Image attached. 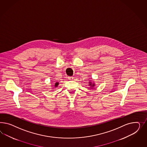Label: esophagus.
Returning <instances> with one entry per match:
<instances>
[{
  "label": "esophagus",
  "instance_id": "1",
  "mask_svg": "<svg viewBox=\"0 0 147 147\" xmlns=\"http://www.w3.org/2000/svg\"><path fill=\"white\" fill-rule=\"evenodd\" d=\"M69 78V80H73V79H74V78H73V76H71V77H69V78Z\"/></svg>",
  "mask_w": 147,
  "mask_h": 147
}]
</instances>
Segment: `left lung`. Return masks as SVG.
Here are the masks:
<instances>
[{
  "mask_svg": "<svg viewBox=\"0 0 147 147\" xmlns=\"http://www.w3.org/2000/svg\"><path fill=\"white\" fill-rule=\"evenodd\" d=\"M89 84H90V85H91V82H89ZM94 85H93V86Z\"/></svg>",
  "mask_w": 147,
  "mask_h": 147,
  "instance_id": "obj_1",
  "label": "left lung"
}]
</instances>
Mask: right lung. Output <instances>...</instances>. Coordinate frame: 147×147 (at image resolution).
Segmentation results:
<instances>
[{
  "mask_svg": "<svg viewBox=\"0 0 147 147\" xmlns=\"http://www.w3.org/2000/svg\"><path fill=\"white\" fill-rule=\"evenodd\" d=\"M58 85H59V83H58V82H57V83H55V84L54 85V86H55V87H57Z\"/></svg>",
  "mask_w": 147,
  "mask_h": 147,
  "instance_id": "right-lung-1",
  "label": "right lung"
}]
</instances>
